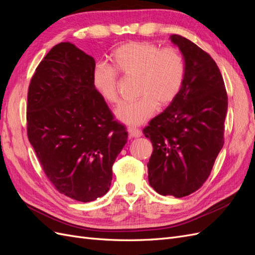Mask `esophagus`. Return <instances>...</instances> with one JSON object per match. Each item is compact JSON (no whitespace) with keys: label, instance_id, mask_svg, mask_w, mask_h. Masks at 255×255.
Instances as JSON below:
<instances>
[{"label":"esophagus","instance_id":"obj_1","mask_svg":"<svg viewBox=\"0 0 255 255\" xmlns=\"http://www.w3.org/2000/svg\"><path fill=\"white\" fill-rule=\"evenodd\" d=\"M128 135L130 137H135V138H138V137H140L142 135L141 130L136 128H128Z\"/></svg>","mask_w":255,"mask_h":255}]
</instances>
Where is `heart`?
<instances>
[{
    "mask_svg": "<svg viewBox=\"0 0 255 255\" xmlns=\"http://www.w3.org/2000/svg\"><path fill=\"white\" fill-rule=\"evenodd\" d=\"M113 66L98 64L92 70V85L105 102H118V74L137 76L135 101L122 103L115 111L120 122L140 126L155 114L157 104L166 106L179 95L186 66L181 52L175 48L160 49L158 45L132 41L120 45L112 53Z\"/></svg>",
    "mask_w": 255,
    "mask_h": 255,
    "instance_id": "b5f03b06",
    "label": "heart"
}]
</instances>
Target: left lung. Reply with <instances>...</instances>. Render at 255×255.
Listing matches in <instances>:
<instances>
[{
  "mask_svg": "<svg viewBox=\"0 0 255 255\" xmlns=\"http://www.w3.org/2000/svg\"><path fill=\"white\" fill-rule=\"evenodd\" d=\"M169 39L184 57V83L143 134L153 144L151 187L159 195L182 198L202 186L222 149L228 96L219 68L206 52L180 35Z\"/></svg>",
  "mask_w": 255,
  "mask_h": 255,
  "instance_id": "1",
  "label": "left lung"
}]
</instances>
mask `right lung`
<instances>
[{
	"label": "right lung",
	"instance_id": "add662e5",
	"mask_svg": "<svg viewBox=\"0 0 255 255\" xmlns=\"http://www.w3.org/2000/svg\"><path fill=\"white\" fill-rule=\"evenodd\" d=\"M94 57L71 42L53 47L27 94V136L60 194L90 202L110 190L128 132L92 85Z\"/></svg>",
	"mask_w": 255,
	"mask_h": 255
}]
</instances>
